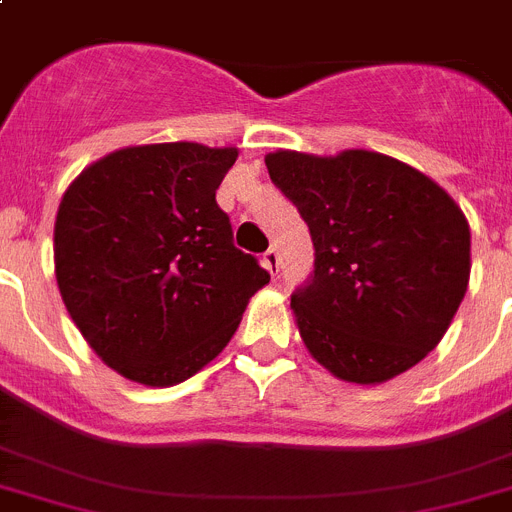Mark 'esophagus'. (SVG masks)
Returning a JSON list of instances; mask_svg holds the SVG:
<instances>
[{
    "mask_svg": "<svg viewBox=\"0 0 512 512\" xmlns=\"http://www.w3.org/2000/svg\"><path fill=\"white\" fill-rule=\"evenodd\" d=\"M262 265H265V270H268L270 275H278V270H281V255H278L275 247H270V250L262 255Z\"/></svg>",
    "mask_w": 512,
    "mask_h": 512,
    "instance_id": "esophagus-1",
    "label": "esophagus"
}]
</instances>
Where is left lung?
I'll use <instances>...</instances> for the list:
<instances>
[{
  "label": "left lung",
  "instance_id": "left-lung-1",
  "mask_svg": "<svg viewBox=\"0 0 512 512\" xmlns=\"http://www.w3.org/2000/svg\"><path fill=\"white\" fill-rule=\"evenodd\" d=\"M265 164L314 242V270L291 293L309 353L353 384L420 363L469 286L471 234L451 195L376 151H275Z\"/></svg>",
  "mask_w": 512,
  "mask_h": 512
}]
</instances>
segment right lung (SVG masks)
Instances as JSON below:
<instances>
[{"label": "right lung", "instance_id": "add662e5", "mask_svg": "<svg viewBox=\"0 0 512 512\" xmlns=\"http://www.w3.org/2000/svg\"><path fill=\"white\" fill-rule=\"evenodd\" d=\"M237 149L149 144L113 151L61 198L53 257L61 299L102 361L172 386L213 361L270 283L234 247L216 190Z\"/></svg>", "mask_w": 512, "mask_h": 512}]
</instances>
